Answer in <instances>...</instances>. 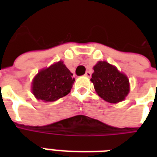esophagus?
I'll return each instance as SVG.
<instances>
[{
  "label": "esophagus",
  "mask_w": 157,
  "mask_h": 157,
  "mask_svg": "<svg viewBox=\"0 0 157 157\" xmlns=\"http://www.w3.org/2000/svg\"><path fill=\"white\" fill-rule=\"evenodd\" d=\"M85 76H86V77H91L92 76V73L90 71H86L85 73Z\"/></svg>",
  "instance_id": "obj_1"
}]
</instances>
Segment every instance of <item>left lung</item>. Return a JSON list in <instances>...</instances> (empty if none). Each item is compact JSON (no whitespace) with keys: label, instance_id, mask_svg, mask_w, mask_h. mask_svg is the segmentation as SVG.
Wrapping results in <instances>:
<instances>
[{"label":"left lung","instance_id":"obj_1","mask_svg":"<svg viewBox=\"0 0 157 157\" xmlns=\"http://www.w3.org/2000/svg\"><path fill=\"white\" fill-rule=\"evenodd\" d=\"M91 81L96 92L103 100L111 103L121 102L128 95L129 85L127 76L115 66L106 61H99L93 67Z\"/></svg>","mask_w":157,"mask_h":157}]
</instances>
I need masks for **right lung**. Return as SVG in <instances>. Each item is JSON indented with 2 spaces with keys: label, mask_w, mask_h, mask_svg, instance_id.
Masks as SVG:
<instances>
[{
  "label": "right lung",
  "mask_w": 157,
  "mask_h": 157,
  "mask_svg": "<svg viewBox=\"0 0 157 157\" xmlns=\"http://www.w3.org/2000/svg\"><path fill=\"white\" fill-rule=\"evenodd\" d=\"M63 62L59 61L42 70L33 81L32 91L36 98L53 102L71 92L75 79Z\"/></svg>",
  "instance_id": "right-lung-1"
}]
</instances>
